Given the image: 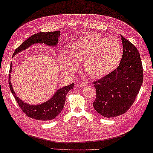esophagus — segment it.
Instances as JSON below:
<instances>
[{"mask_svg": "<svg viewBox=\"0 0 153 153\" xmlns=\"http://www.w3.org/2000/svg\"><path fill=\"white\" fill-rule=\"evenodd\" d=\"M79 85H80V87H81L84 88V87H86L87 85H88V84H87V82H79Z\"/></svg>", "mask_w": 153, "mask_h": 153, "instance_id": "esophagus-1", "label": "esophagus"}]
</instances>
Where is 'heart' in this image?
<instances>
[{
    "label": "heart",
    "instance_id": "obj_1",
    "mask_svg": "<svg viewBox=\"0 0 153 153\" xmlns=\"http://www.w3.org/2000/svg\"><path fill=\"white\" fill-rule=\"evenodd\" d=\"M121 58L122 48L116 39L90 34L74 42L68 55L64 52L59 53L58 61L62 71L67 74L73 73L77 62L83 61L87 74L101 79L117 68Z\"/></svg>",
    "mask_w": 153,
    "mask_h": 153
}]
</instances>
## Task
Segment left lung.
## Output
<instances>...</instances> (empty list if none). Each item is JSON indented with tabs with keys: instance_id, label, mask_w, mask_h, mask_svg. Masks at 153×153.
Here are the masks:
<instances>
[{
	"instance_id": "left-lung-1",
	"label": "left lung",
	"mask_w": 153,
	"mask_h": 153,
	"mask_svg": "<svg viewBox=\"0 0 153 153\" xmlns=\"http://www.w3.org/2000/svg\"><path fill=\"white\" fill-rule=\"evenodd\" d=\"M121 39L123 54L120 65L94 82L97 95L93 108L105 117L126 113L135 101L143 81V65L137 48L122 36Z\"/></svg>"
}]
</instances>
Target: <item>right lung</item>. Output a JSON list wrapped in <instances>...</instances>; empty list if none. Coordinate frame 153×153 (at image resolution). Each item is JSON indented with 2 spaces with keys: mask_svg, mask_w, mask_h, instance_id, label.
Listing matches in <instances>:
<instances>
[{
  "mask_svg": "<svg viewBox=\"0 0 153 153\" xmlns=\"http://www.w3.org/2000/svg\"><path fill=\"white\" fill-rule=\"evenodd\" d=\"M60 36V31H56L52 32H39L31 36L27 39L23 44H21L13 53V56L20 53L27 48L36 44H44L48 46L56 47L58 45L59 37ZM12 62L10 63V68L9 73L12 72ZM10 75L9 74V83L10 90L15 98L16 101L24 113L28 117L36 120L42 121H49L54 119L56 116L60 114L63 109L66 101V95L70 90L72 89L74 83H72L67 86L63 87L56 91L53 95L49 100L45 102L37 104V105H30L25 103L23 100L17 97V94L14 91L10 81Z\"/></svg>",
  "mask_w": 153,
  "mask_h": 153,
  "instance_id": "obj_1",
  "label": "right lung"
}]
</instances>
